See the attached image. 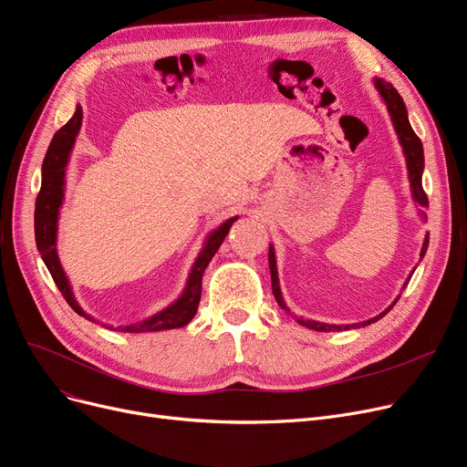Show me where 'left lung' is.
Here are the masks:
<instances>
[{
	"instance_id": "obj_1",
	"label": "left lung",
	"mask_w": 467,
	"mask_h": 467,
	"mask_svg": "<svg viewBox=\"0 0 467 467\" xmlns=\"http://www.w3.org/2000/svg\"><path fill=\"white\" fill-rule=\"evenodd\" d=\"M374 88L378 89L383 105L388 107V112L391 116V124H393V130L397 133V139L399 143L402 147V154H404V161H407V171H409V183H410V192H412V200L414 204L418 208V213L421 217V221H428V215H425V208H428V196H425L423 192V187H421V175H423V147H421V140L418 139V135L414 133L410 121H409V112H407V105H404L402 97L399 95V91L388 84L383 82L381 78H374ZM428 244H430V233H425L423 236V244H421V252H420V261L423 259L425 252H428ZM269 269H271V284H273V296L276 299L278 306L290 313V307L286 306V301H284L282 297V290H280V280H278V269H276V255H275V246L269 244ZM416 267L412 269V273L409 275V278L404 280L402 288H407V284L410 282L412 275H414ZM400 294L395 297V301L391 303V306L381 311L379 315L364 320V322H357V324H327V322H318V320H313V318H303V317H297V315H292L294 320L297 324H301V327H306L309 330H317V332H341V330H353V328H360V327H368V324L383 318L385 315H388L395 303L399 301Z\"/></svg>"
}]
</instances>
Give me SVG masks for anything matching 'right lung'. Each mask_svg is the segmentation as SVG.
<instances>
[{
	"label": "right lung",
	"instance_id": "right-lung-1",
	"mask_svg": "<svg viewBox=\"0 0 467 467\" xmlns=\"http://www.w3.org/2000/svg\"><path fill=\"white\" fill-rule=\"evenodd\" d=\"M79 128H82V107L78 105L74 116L51 139V145L46 152L44 166H42V189H39V194L36 200V212H34L36 246H37L39 255H42V259L46 263V267L49 269V273L57 284V288L60 290V294L65 296L68 306L79 317H84L91 322H97V324H100V327H105L109 330L124 332V334H145V332H161V330L187 327L198 311V303H200V296H202V275H204L212 257L215 255V252L223 244V240H225V236L229 234V229L238 219V215L223 221L217 229L208 233V236L204 238V244H202V250L198 252L192 267L189 271L183 292H181L179 297L175 301H171L168 307H164L161 311H158L143 320L133 322V324H121V327H110V324H103L79 307V303L72 290V284H70L63 265H60V259L57 254L58 217H60V208H63V202H65L67 170H68L70 154H72V149L76 143V137L79 133Z\"/></svg>",
	"mask_w": 467,
	"mask_h": 467
}]
</instances>
